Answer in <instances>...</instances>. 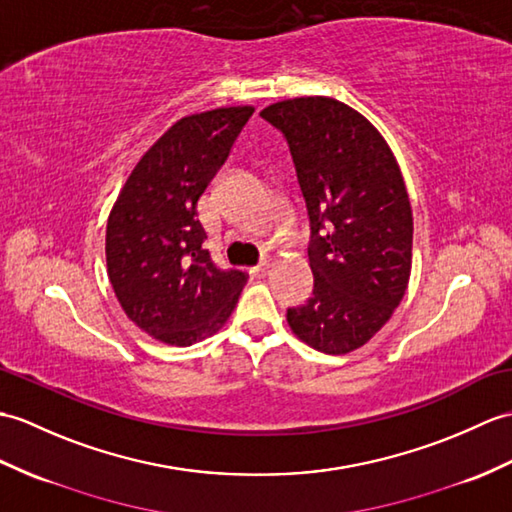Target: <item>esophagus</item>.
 Masks as SVG:
<instances>
[{"instance_id":"esophagus-1","label":"esophagus","mask_w":512,"mask_h":512,"mask_svg":"<svg viewBox=\"0 0 512 512\" xmlns=\"http://www.w3.org/2000/svg\"><path fill=\"white\" fill-rule=\"evenodd\" d=\"M251 272H253L255 277H259V279H261V277H266L268 272H270V261H261V264H259V266H255Z\"/></svg>"}]
</instances>
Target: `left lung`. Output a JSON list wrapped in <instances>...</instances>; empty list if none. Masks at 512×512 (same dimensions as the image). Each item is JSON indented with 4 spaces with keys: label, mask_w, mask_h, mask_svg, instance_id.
Masks as SVG:
<instances>
[{
    "label": "left lung",
    "mask_w": 512,
    "mask_h": 512,
    "mask_svg": "<svg viewBox=\"0 0 512 512\" xmlns=\"http://www.w3.org/2000/svg\"><path fill=\"white\" fill-rule=\"evenodd\" d=\"M288 139L310 216L314 296L288 310L294 336L344 355L371 340L406 294L412 207L382 133L344 102L292 98L259 113Z\"/></svg>",
    "instance_id": "1"
}]
</instances>
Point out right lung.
Segmentation results:
<instances>
[{
    "mask_svg": "<svg viewBox=\"0 0 512 512\" xmlns=\"http://www.w3.org/2000/svg\"><path fill=\"white\" fill-rule=\"evenodd\" d=\"M253 106L187 115L154 141L106 222V272L122 310L154 340L189 347L222 329L248 279L205 246L198 200L227 161Z\"/></svg>",
    "mask_w": 512,
    "mask_h": 512,
    "instance_id": "right-lung-1",
    "label": "right lung"
}]
</instances>
